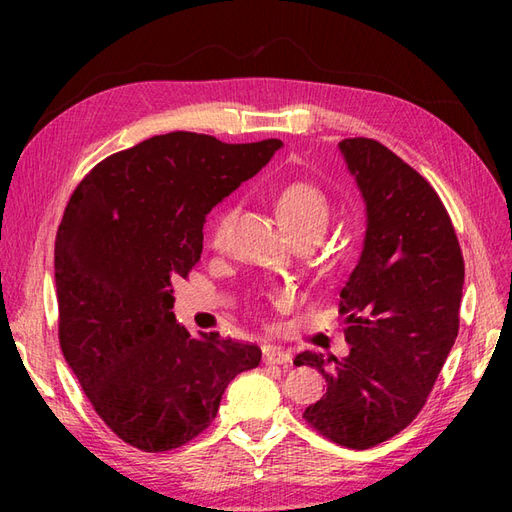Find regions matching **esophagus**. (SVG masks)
Segmentation results:
<instances>
[{"instance_id":"esophagus-1","label":"esophagus","mask_w":512,"mask_h":512,"mask_svg":"<svg viewBox=\"0 0 512 512\" xmlns=\"http://www.w3.org/2000/svg\"><path fill=\"white\" fill-rule=\"evenodd\" d=\"M262 359H265L267 365H288L292 363V354L280 346H265Z\"/></svg>"}]
</instances>
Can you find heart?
<instances>
[{"instance_id": "obj_1", "label": "heart", "mask_w": 512, "mask_h": 512, "mask_svg": "<svg viewBox=\"0 0 512 512\" xmlns=\"http://www.w3.org/2000/svg\"><path fill=\"white\" fill-rule=\"evenodd\" d=\"M275 207L284 226L292 232V237H320L329 224V198L320 185L312 181H290L282 185L275 196ZM232 218V209L226 207L218 213L213 224V241L224 239L226 228Z\"/></svg>"}]
</instances>
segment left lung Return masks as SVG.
Listing matches in <instances>:
<instances>
[{"label":"left lung","instance_id":"left-lung-1","mask_svg":"<svg viewBox=\"0 0 512 512\" xmlns=\"http://www.w3.org/2000/svg\"><path fill=\"white\" fill-rule=\"evenodd\" d=\"M367 211L359 265L339 292L344 359L301 352L327 393L303 412L331 442L365 451L423 410L459 333L463 256L429 181L374 138L339 143Z\"/></svg>","mask_w":512,"mask_h":512}]
</instances>
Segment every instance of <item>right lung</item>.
I'll return each instance as SVG.
<instances>
[{
  "label": "right lung",
  "mask_w": 512,
  "mask_h": 512,
  "mask_svg": "<svg viewBox=\"0 0 512 512\" xmlns=\"http://www.w3.org/2000/svg\"><path fill=\"white\" fill-rule=\"evenodd\" d=\"M280 147L170 132L108 156L70 196L55 239L61 352L98 416L134 448L194 440L230 380L260 363L256 344L194 337L170 309L173 282L200 260L207 213Z\"/></svg>",
  "instance_id": "1"
}]
</instances>
